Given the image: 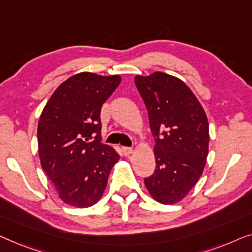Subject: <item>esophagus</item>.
<instances>
[{"mask_svg": "<svg viewBox=\"0 0 252 252\" xmlns=\"http://www.w3.org/2000/svg\"><path fill=\"white\" fill-rule=\"evenodd\" d=\"M122 151L126 155H129V154L132 153V148H131V147H122Z\"/></svg>", "mask_w": 252, "mask_h": 252, "instance_id": "34e87169", "label": "esophagus"}]
</instances>
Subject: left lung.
<instances>
[{
    "label": "left lung",
    "mask_w": 252,
    "mask_h": 252,
    "mask_svg": "<svg viewBox=\"0 0 252 252\" xmlns=\"http://www.w3.org/2000/svg\"><path fill=\"white\" fill-rule=\"evenodd\" d=\"M146 105L157 168L145 178L155 201L173 204L183 200L203 172L209 150V123L192 90L162 72L134 77Z\"/></svg>",
    "instance_id": "obj_1"
}]
</instances>
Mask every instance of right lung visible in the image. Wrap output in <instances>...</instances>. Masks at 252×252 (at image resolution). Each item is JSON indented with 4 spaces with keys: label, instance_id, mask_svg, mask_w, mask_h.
Segmentation results:
<instances>
[{
    "label": "right lung",
    "instance_id": "right-lung-1",
    "mask_svg": "<svg viewBox=\"0 0 252 252\" xmlns=\"http://www.w3.org/2000/svg\"><path fill=\"white\" fill-rule=\"evenodd\" d=\"M121 76L83 72L57 88L40 116L38 155L59 197L76 208L97 203L120 155L101 143L100 111Z\"/></svg>",
    "mask_w": 252,
    "mask_h": 252
}]
</instances>
